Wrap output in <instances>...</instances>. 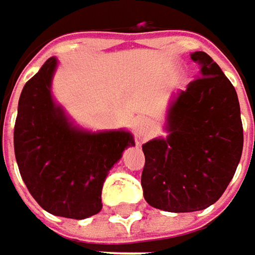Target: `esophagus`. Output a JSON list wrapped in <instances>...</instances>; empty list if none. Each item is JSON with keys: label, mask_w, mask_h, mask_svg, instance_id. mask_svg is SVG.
I'll return each mask as SVG.
<instances>
[{"label": "esophagus", "mask_w": 255, "mask_h": 255, "mask_svg": "<svg viewBox=\"0 0 255 255\" xmlns=\"http://www.w3.org/2000/svg\"><path fill=\"white\" fill-rule=\"evenodd\" d=\"M153 132V123L149 119H143L136 126V136L139 140H144Z\"/></svg>", "instance_id": "1"}]
</instances>
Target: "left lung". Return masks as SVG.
I'll list each match as a JSON object with an SVG mask.
<instances>
[{
    "mask_svg": "<svg viewBox=\"0 0 255 255\" xmlns=\"http://www.w3.org/2000/svg\"><path fill=\"white\" fill-rule=\"evenodd\" d=\"M200 71L167 105L164 132L144 143L142 187L152 207L170 213L207 209L221 197L243 153L240 103L221 68L201 51Z\"/></svg>",
    "mask_w": 255,
    "mask_h": 255,
    "instance_id": "obj_1",
    "label": "left lung"
}]
</instances>
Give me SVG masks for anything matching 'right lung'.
Here are the masks:
<instances>
[{
    "label": "right lung",
    "instance_id": "right-lung-1",
    "mask_svg": "<svg viewBox=\"0 0 255 255\" xmlns=\"http://www.w3.org/2000/svg\"><path fill=\"white\" fill-rule=\"evenodd\" d=\"M58 59L52 56L25 84L14 129L16 164L25 186L48 213L84 220L102 210V187L123 152L134 146L129 130L81 128L52 95Z\"/></svg>",
    "mask_w": 255,
    "mask_h": 255
}]
</instances>
